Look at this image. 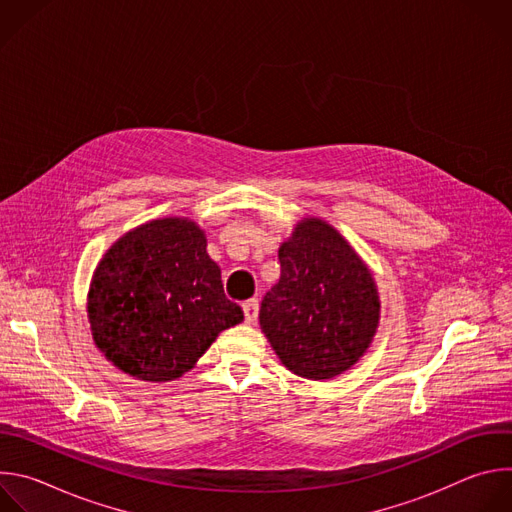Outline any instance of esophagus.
<instances>
[{
  "label": "esophagus",
  "instance_id": "34e87169",
  "mask_svg": "<svg viewBox=\"0 0 512 512\" xmlns=\"http://www.w3.org/2000/svg\"><path fill=\"white\" fill-rule=\"evenodd\" d=\"M243 312H245V322L247 324H255L257 322V314H259V302L255 298L243 302Z\"/></svg>",
  "mask_w": 512,
  "mask_h": 512
}]
</instances>
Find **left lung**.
<instances>
[{
    "instance_id": "left-lung-1",
    "label": "left lung",
    "mask_w": 512,
    "mask_h": 512,
    "mask_svg": "<svg viewBox=\"0 0 512 512\" xmlns=\"http://www.w3.org/2000/svg\"><path fill=\"white\" fill-rule=\"evenodd\" d=\"M277 257L281 275L261 302V332L298 377L326 381L346 373L373 344L381 320L369 265L318 216L298 221Z\"/></svg>"
}]
</instances>
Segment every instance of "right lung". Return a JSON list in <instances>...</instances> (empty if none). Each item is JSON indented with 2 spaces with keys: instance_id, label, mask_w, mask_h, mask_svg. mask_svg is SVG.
<instances>
[{
  "instance_id": "1",
  "label": "right lung",
  "mask_w": 512,
  "mask_h": 512,
  "mask_svg": "<svg viewBox=\"0 0 512 512\" xmlns=\"http://www.w3.org/2000/svg\"><path fill=\"white\" fill-rule=\"evenodd\" d=\"M87 318L113 367L137 381L168 383L194 369L216 336L245 316L227 300L198 223L166 216L107 249L91 279Z\"/></svg>"
}]
</instances>
